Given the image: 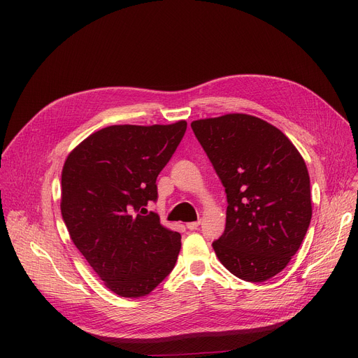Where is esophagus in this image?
Returning a JSON list of instances; mask_svg holds the SVG:
<instances>
[{
    "label": "esophagus",
    "instance_id": "obj_1",
    "mask_svg": "<svg viewBox=\"0 0 358 358\" xmlns=\"http://www.w3.org/2000/svg\"><path fill=\"white\" fill-rule=\"evenodd\" d=\"M199 227H200V220H197V222H190V223H187V228H189L190 231H196Z\"/></svg>",
    "mask_w": 358,
    "mask_h": 358
}]
</instances>
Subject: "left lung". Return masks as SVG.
<instances>
[{"label":"left lung","mask_w":358,"mask_h":358,"mask_svg":"<svg viewBox=\"0 0 358 358\" xmlns=\"http://www.w3.org/2000/svg\"><path fill=\"white\" fill-rule=\"evenodd\" d=\"M227 193V227L212 245L241 280L259 283L283 270L312 219L306 164L283 131L232 113L192 123Z\"/></svg>","instance_id":"8db88e82"}]
</instances>
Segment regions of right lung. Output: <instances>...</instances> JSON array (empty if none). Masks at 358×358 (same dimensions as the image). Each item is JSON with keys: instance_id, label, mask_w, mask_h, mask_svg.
<instances>
[{"instance_id": "1", "label": "right lung", "mask_w": 358, "mask_h": 358, "mask_svg": "<svg viewBox=\"0 0 358 358\" xmlns=\"http://www.w3.org/2000/svg\"><path fill=\"white\" fill-rule=\"evenodd\" d=\"M187 129L173 124H115L84 139L62 169L61 212L75 247L122 297L152 292L173 271L181 235L148 212L157 177Z\"/></svg>"}]
</instances>
